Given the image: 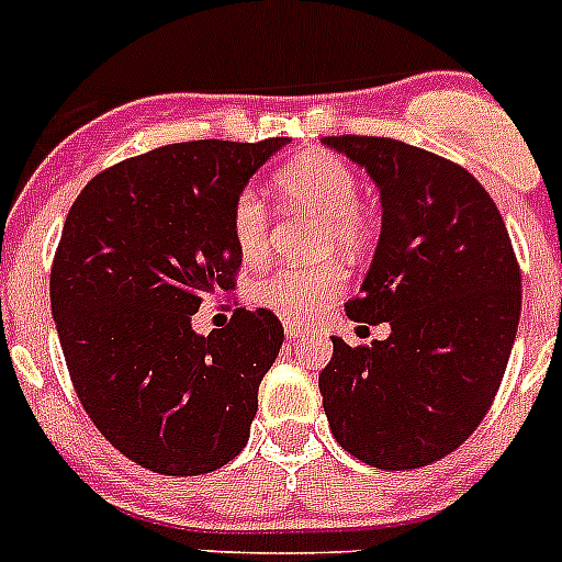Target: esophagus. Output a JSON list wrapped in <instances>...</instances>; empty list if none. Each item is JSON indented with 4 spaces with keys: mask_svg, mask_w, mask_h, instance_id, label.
<instances>
[{
    "mask_svg": "<svg viewBox=\"0 0 562 562\" xmlns=\"http://www.w3.org/2000/svg\"><path fill=\"white\" fill-rule=\"evenodd\" d=\"M285 335L291 340H296V338H305V335H311V333H307L305 327H299V324H285Z\"/></svg>",
    "mask_w": 562,
    "mask_h": 562,
    "instance_id": "1",
    "label": "esophagus"
}]
</instances>
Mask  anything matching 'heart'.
I'll return each instance as SVG.
<instances>
[{
	"mask_svg": "<svg viewBox=\"0 0 562 562\" xmlns=\"http://www.w3.org/2000/svg\"><path fill=\"white\" fill-rule=\"evenodd\" d=\"M277 188L288 202L313 210L324 218L318 251H360L371 240V218L358 204L360 182L355 169L329 151H305L277 171ZM229 235L246 263L269 255L271 216L255 191H240L229 210ZM346 288V269L338 260H324L311 269H277L257 280L251 296L260 307L285 322H313L333 305Z\"/></svg>",
	"mask_w": 562,
	"mask_h": 562,
	"instance_id": "1",
	"label": "heart"
}]
</instances>
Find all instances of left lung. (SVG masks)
I'll list each match as a JSON object with an SVG mask.
<instances>
[{"label": "left lung", "instance_id": "8db88e82", "mask_svg": "<svg viewBox=\"0 0 562 562\" xmlns=\"http://www.w3.org/2000/svg\"><path fill=\"white\" fill-rule=\"evenodd\" d=\"M324 144L366 166L382 233L355 322L391 324L385 340L333 338L318 374L329 429L382 471L447 458L491 411L521 316V269L491 193L458 162L371 135Z\"/></svg>", "mask_w": 562, "mask_h": 562}]
</instances>
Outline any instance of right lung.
Instances as JSON below:
<instances>
[{
	"mask_svg": "<svg viewBox=\"0 0 562 562\" xmlns=\"http://www.w3.org/2000/svg\"><path fill=\"white\" fill-rule=\"evenodd\" d=\"M288 138L188 140L127 157L68 210L49 274L63 358L93 427L166 476L227 465L249 440L280 318L235 307L196 335L204 299L235 291V196Z\"/></svg>",
	"mask_w": 562,
	"mask_h": 562,
	"instance_id": "add662e5",
	"label": "right lung"
}]
</instances>
